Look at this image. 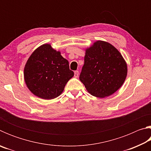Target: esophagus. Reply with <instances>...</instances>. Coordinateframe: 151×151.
I'll return each mask as SVG.
<instances>
[{
    "mask_svg": "<svg viewBox=\"0 0 151 151\" xmlns=\"http://www.w3.org/2000/svg\"><path fill=\"white\" fill-rule=\"evenodd\" d=\"M74 76H75V78H77L78 76V71L76 70L75 71V73H74Z\"/></svg>",
    "mask_w": 151,
    "mask_h": 151,
    "instance_id": "esophagus-1",
    "label": "esophagus"
}]
</instances>
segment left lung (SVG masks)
I'll return each instance as SVG.
<instances>
[{"label": "left lung", "instance_id": "1", "mask_svg": "<svg viewBox=\"0 0 151 151\" xmlns=\"http://www.w3.org/2000/svg\"><path fill=\"white\" fill-rule=\"evenodd\" d=\"M127 65L121 52L109 42L97 40L85 49L80 81L91 95L104 98L121 87Z\"/></svg>", "mask_w": 151, "mask_h": 151}]
</instances>
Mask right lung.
<instances>
[{"label":"right lung","instance_id":"1","mask_svg":"<svg viewBox=\"0 0 151 151\" xmlns=\"http://www.w3.org/2000/svg\"><path fill=\"white\" fill-rule=\"evenodd\" d=\"M73 76L68 61L50 44L36 48L24 68V79L28 88L34 95L45 100L60 95Z\"/></svg>","mask_w":151,"mask_h":151}]
</instances>
